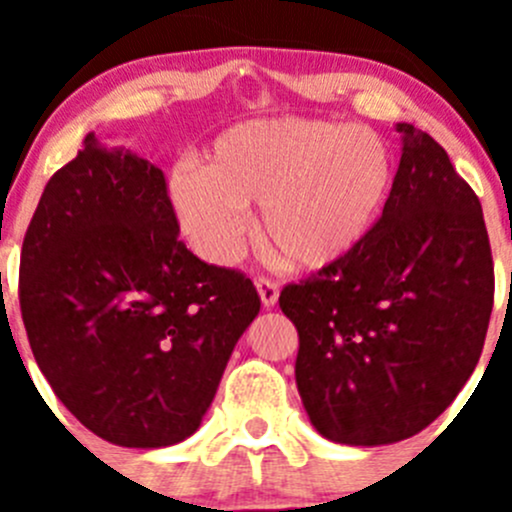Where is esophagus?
<instances>
[{
    "label": "esophagus",
    "mask_w": 512,
    "mask_h": 512,
    "mask_svg": "<svg viewBox=\"0 0 512 512\" xmlns=\"http://www.w3.org/2000/svg\"><path fill=\"white\" fill-rule=\"evenodd\" d=\"M255 285L257 292H260L262 304H265V307H275L277 299H280V285H277L275 280H270V277H257Z\"/></svg>",
    "instance_id": "esophagus-1"
}]
</instances>
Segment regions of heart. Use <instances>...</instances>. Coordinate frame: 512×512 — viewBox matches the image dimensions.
Instances as JSON below:
<instances>
[{
	"instance_id": "heart-1",
	"label": "heart",
	"mask_w": 512,
	"mask_h": 512,
	"mask_svg": "<svg viewBox=\"0 0 512 512\" xmlns=\"http://www.w3.org/2000/svg\"><path fill=\"white\" fill-rule=\"evenodd\" d=\"M389 185V148L374 131L287 116L225 131L195 173L170 178L168 205L195 252L223 265L257 203L262 247L289 267L322 270L364 240Z\"/></svg>"
}]
</instances>
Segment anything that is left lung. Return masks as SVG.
Here are the masks:
<instances>
[{
    "label": "left lung",
    "mask_w": 512,
    "mask_h": 512,
    "mask_svg": "<svg viewBox=\"0 0 512 512\" xmlns=\"http://www.w3.org/2000/svg\"><path fill=\"white\" fill-rule=\"evenodd\" d=\"M384 213L349 255L280 294L299 334L312 426L347 446L404 441L451 406L493 312L483 210L448 153L411 123Z\"/></svg>",
    "instance_id": "obj_1"
}]
</instances>
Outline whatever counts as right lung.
<instances>
[{
  "label": "right lung",
  "mask_w": 512,
  "mask_h": 512,
  "mask_svg": "<svg viewBox=\"0 0 512 512\" xmlns=\"http://www.w3.org/2000/svg\"><path fill=\"white\" fill-rule=\"evenodd\" d=\"M163 170L89 133L27 227L19 304L41 374L103 441L160 448L198 431L260 297L180 240Z\"/></svg>",
  "instance_id": "obj_1"
}]
</instances>
